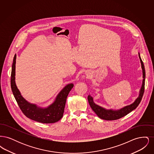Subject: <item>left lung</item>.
Here are the masks:
<instances>
[{
	"label": "left lung",
	"instance_id": "8db88e82",
	"mask_svg": "<svg viewBox=\"0 0 154 154\" xmlns=\"http://www.w3.org/2000/svg\"><path fill=\"white\" fill-rule=\"evenodd\" d=\"M140 59L141 63V67L143 69V81L142 87L141 88L139 96L137 98L135 102L129 106H127L124 108L117 110V111H112V110H105L102 107L96 105L93 101V98L90 95L88 96V100L89 104L92 110L95 112L96 115L101 119L107 120V121H112V120H116L118 119L121 118L123 117L126 116L128 114L131 112L132 111L137 108L139 106L140 103L141 102L142 97L143 96V94L144 92V88H145V79H146V72L144 63L140 57Z\"/></svg>",
	"mask_w": 154,
	"mask_h": 154
}]
</instances>
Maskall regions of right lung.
I'll list each match as a JSON object with an SVG mask.
<instances>
[{
  "instance_id": "right-lung-1",
  "label": "right lung",
  "mask_w": 154,
  "mask_h": 154,
  "mask_svg": "<svg viewBox=\"0 0 154 154\" xmlns=\"http://www.w3.org/2000/svg\"><path fill=\"white\" fill-rule=\"evenodd\" d=\"M16 55L13 59L11 74V88L15 99L23 114L30 119L43 124L55 123L63 117L66 104V99L69 93L73 87V84L66 85L59 94L55 101L47 109L37 107L36 105L30 104L21 95L15 82Z\"/></svg>"
}]
</instances>
